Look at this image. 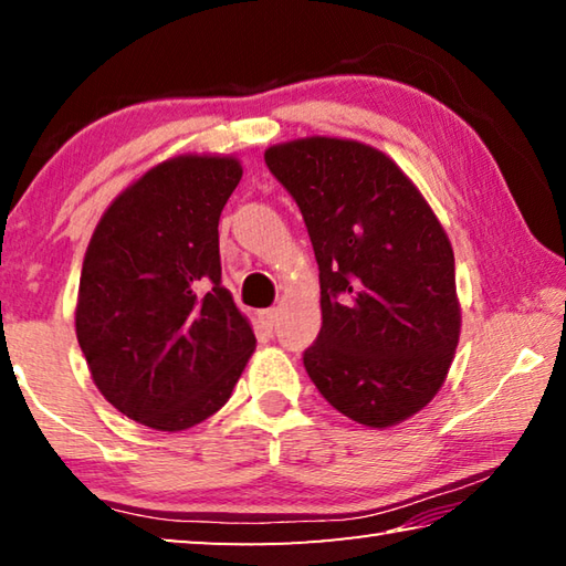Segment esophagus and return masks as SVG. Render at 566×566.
<instances>
[{"mask_svg": "<svg viewBox=\"0 0 566 566\" xmlns=\"http://www.w3.org/2000/svg\"><path fill=\"white\" fill-rule=\"evenodd\" d=\"M260 319L266 329H274L276 322H280V310H264L260 312Z\"/></svg>", "mask_w": 566, "mask_h": 566, "instance_id": "esophagus-1", "label": "esophagus"}]
</instances>
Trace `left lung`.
Wrapping results in <instances>:
<instances>
[{"instance_id":"1","label":"left lung","mask_w":566,"mask_h":566,"mask_svg":"<svg viewBox=\"0 0 566 566\" xmlns=\"http://www.w3.org/2000/svg\"><path fill=\"white\" fill-rule=\"evenodd\" d=\"M294 197L319 264L322 329L306 375L344 417L387 429L442 389L462 329L454 252L397 161L357 139L264 151Z\"/></svg>"}]
</instances>
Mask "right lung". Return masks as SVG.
Returning a JSON list of instances; mask_svg holds the SVG:
<instances>
[{
	"label": "right lung",
	"instance_id": "add662e5",
	"mask_svg": "<svg viewBox=\"0 0 566 566\" xmlns=\"http://www.w3.org/2000/svg\"><path fill=\"white\" fill-rule=\"evenodd\" d=\"M239 179L237 157L161 161L107 207L84 254L74 327L90 375L157 432L222 409L256 347L219 264V214Z\"/></svg>",
	"mask_w": 566,
	"mask_h": 566
}]
</instances>
